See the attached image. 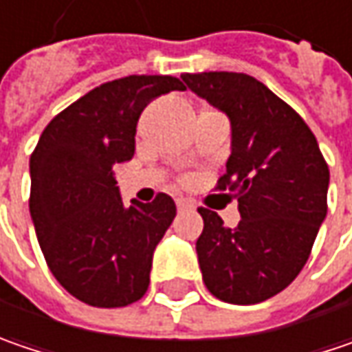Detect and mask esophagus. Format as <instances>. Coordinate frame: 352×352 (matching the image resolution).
<instances>
[{
    "label": "esophagus",
    "mask_w": 352,
    "mask_h": 352,
    "mask_svg": "<svg viewBox=\"0 0 352 352\" xmlns=\"http://www.w3.org/2000/svg\"><path fill=\"white\" fill-rule=\"evenodd\" d=\"M177 209L179 211H191L193 209V203L187 201V199H177Z\"/></svg>",
    "instance_id": "34e87169"
}]
</instances>
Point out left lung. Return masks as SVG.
<instances>
[{
  "mask_svg": "<svg viewBox=\"0 0 352 352\" xmlns=\"http://www.w3.org/2000/svg\"><path fill=\"white\" fill-rule=\"evenodd\" d=\"M187 87L231 121V155L219 191H233L241 221L199 207L197 257L211 295L255 305L287 289L327 217L329 167L300 115L247 73H183Z\"/></svg>",
  "mask_w": 352,
  "mask_h": 352,
  "instance_id": "left-lung-1",
  "label": "left lung"
}]
</instances>
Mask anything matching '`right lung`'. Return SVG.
Returning a JSON list of instances; mask_svg holds the SVG:
<instances>
[{
  "label": "right lung",
  "mask_w": 352,
  "mask_h": 352,
  "mask_svg": "<svg viewBox=\"0 0 352 352\" xmlns=\"http://www.w3.org/2000/svg\"><path fill=\"white\" fill-rule=\"evenodd\" d=\"M171 75H129L55 115L30 159L35 235L53 277L91 307H125L149 287L153 251L173 223V199L125 207L113 167L135 153L141 111L183 91Z\"/></svg>",
  "instance_id": "right-lung-1"
}]
</instances>
